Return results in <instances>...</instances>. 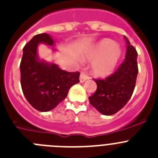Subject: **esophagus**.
Instances as JSON below:
<instances>
[{
    "label": "esophagus",
    "mask_w": 158,
    "mask_h": 158,
    "mask_svg": "<svg viewBox=\"0 0 158 158\" xmlns=\"http://www.w3.org/2000/svg\"><path fill=\"white\" fill-rule=\"evenodd\" d=\"M89 79V76H88L85 72H81L80 76H79V81H80V82H84L85 81H86Z\"/></svg>",
    "instance_id": "obj_1"
}]
</instances>
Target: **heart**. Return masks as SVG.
I'll use <instances>...</instances> for the list:
<instances>
[{
    "instance_id": "b5f03b06",
    "label": "heart",
    "mask_w": 158,
    "mask_h": 158,
    "mask_svg": "<svg viewBox=\"0 0 158 158\" xmlns=\"http://www.w3.org/2000/svg\"><path fill=\"white\" fill-rule=\"evenodd\" d=\"M123 50L112 39L103 38L94 45L85 54V59L94 60L92 71L95 76L106 77L114 72L122 56Z\"/></svg>"
}]
</instances>
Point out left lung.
Returning <instances> with one entry per match:
<instances>
[{
	"instance_id": "1",
	"label": "left lung",
	"mask_w": 158,
	"mask_h": 158,
	"mask_svg": "<svg viewBox=\"0 0 158 158\" xmlns=\"http://www.w3.org/2000/svg\"><path fill=\"white\" fill-rule=\"evenodd\" d=\"M127 40V52L124 61L116 72L109 77L96 79V92L89 97L92 106L99 113L106 116L116 113L127 103L131 98L135 86L138 70L136 49Z\"/></svg>"
}]
</instances>
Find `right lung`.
Here are the masks:
<instances>
[{"label": "right lung", "instance_id": "obj_1", "mask_svg": "<svg viewBox=\"0 0 158 158\" xmlns=\"http://www.w3.org/2000/svg\"><path fill=\"white\" fill-rule=\"evenodd\" d=\"M39 44L54 46V39L49 34L37 35L23 49L20 75L21 87L27 102L40 112H49L59 105L73 85L79 82V72L61 70L56 64L40 59ZM52 50L56 49L52 47Z\"/></svg>", "mask_w": 158, "mask_h": 158}]
</instances>
